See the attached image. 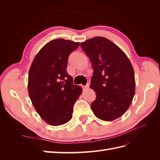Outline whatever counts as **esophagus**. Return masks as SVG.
<instances>
[{"label":"esophagus","mask_w":160,"mask_h":160,"mask_svg":"<svg viewBox=\"0 0 160 160\" xmlns=\"http://www.w3.org/2000/svg\"><path fill=\"white\" fill-rule=\"evenodd\" d=\"M88 88H89V84H86V85H84V86H82V89H83V91H84V90H86L87 89H88Z\"/></svg>","instance_id":"esophagus-1"}]
</instances>
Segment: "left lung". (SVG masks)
Segmentation results:
<instances>
[{
	"instance_id": "obj_1",
	"label": "left lung",
	"mask_w": 160,
	"mask_h": 160,
	"mask_svg": "<svg viewBox=\"0 0 160 160\" xmlns=\"http://www.w3.org/2000/svg\"><path fill=\"white\" fill-rule=\"evenodd\" d=\"M93 69L91 88L96 98L91 104L94 115L112 121L121 117L135 95V73L126 54L111 40L94 37L81 43Z\"/></svg>"
}]
</instances>
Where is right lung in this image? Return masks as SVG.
Returning <instances> with one entry per match:
<instances>
[{"mask_svg":"<svg viewBox=\"0 0 160 160\" xmlns=\"http://www.w3.org/2000/svg\"><path fill=\"white\" fill-rule=\"evenodd\" d=\"M79 45L62 38L51 40L37 53L30 67L29 98L37 113L50 125L69 122L73 105L82 93L81 87L73 84L67 72L69 56Z\"/></svg>","mask_w":160,"mask_h":160,"instance_id":"obj_1","label":"right lung"}]
</instances>
